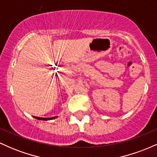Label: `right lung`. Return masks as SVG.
I'll return each mask as SVG.
<instances>
[{
  "instance_id": "right-lung-1",
  "label": "right lung",
  "mask_w": 157,
  "mask_h": 157,
  "mask_svg": "<svg viewBox=\"0 0 157 157\" xmlns=\"http://www.w3.org/2000/svg\"><path fill=\"white\" fill-rule=\"evenodd\" d=\"M35 119L39 120H45V121H47V120H54V119H56L57 117H58L57 116L56 117H50V118H44V117H34Z\"/></svg>"
}]
</instances>
